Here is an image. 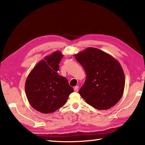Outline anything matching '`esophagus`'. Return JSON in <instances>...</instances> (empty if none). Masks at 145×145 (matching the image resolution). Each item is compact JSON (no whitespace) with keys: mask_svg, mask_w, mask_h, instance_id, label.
I'll return each instance as SVG.
<instances>
[{"mask_svg":"<svg viewBox=\"0 0 145 145\" xmlns=\"http://www.w3.org/2000/svg\"><path fill=\"white\" fill-rule=\"evenodd\" d=\"M78 86H75V88H74V91L75 92H78Z\"/></svg>","mask_w":145,"mask_h":145,"instance_id":"esophagus-1","label":"esophagus"}]
</instances>
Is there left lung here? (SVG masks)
Instances as JSON below:
<instances>
[{
  "mask_svg": "<svg viewBox=\"0 0 145 145\" xmlns=\"http://www.w3.org/2000/svg\"><path fill=\"white\" fill-rule=\"evenodd\" d=\"M83 66L86 79L79 94L88 104L107 110L120 101L124 93L125 76L120 63L109 54L89 47L75 55Z\"/></svg>",
  "mask_w": 145,
  "mask_h": 145,
  "instance_id": "obj_1",
  "label": "left lung"
}]
</instances>
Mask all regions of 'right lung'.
<instances>
[{"mask_svg":"<svg viewBox=\"0 0 145 145\" xmlns=\"http://www.w3.org/2000/svg\"><path fill=\"white\" fill-rule=\"evenodd\" d=\"M63 55L56 51L41 60L29 73L25 83L28 101L40 113H53L66 103L73 92L65 77L59 75V64Z\"/></svg>","mask_w":145,"mask_h":145,"instance_id":"right-lung-1","label":"right lung"}]
</instances>
